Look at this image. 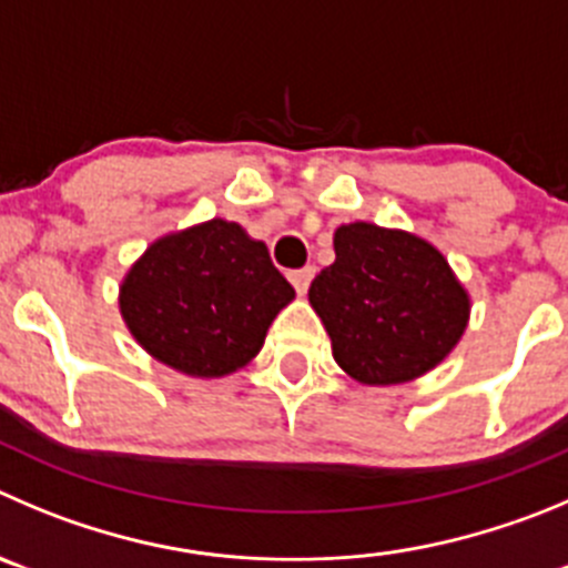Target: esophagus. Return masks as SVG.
<instances>
[{
    "label": "esophagus",
    "mask_w": 568,
    "mask_h": 568,
    "mask_svg": "<svg viewBox=\"0 0 568 568\" xmlns=\"http://www.w3.org/2000/svg\"><path fill=\"white\" fill-rule=\"evenodd\" d=\"M314 274H316L314 266L296 268V272L288 274V280H291V285H294V288H296V294L302 296V294H305V291H308V285H311V280H314Z\"/></svg>",
    "instance_id": "obj_1"
}]
</instances>
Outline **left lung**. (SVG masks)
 I'll return each instance as SVG.
<instances>
[{
    "mask_svg": "<svg viewBox=\"0 0 568 568\" xmlns=\"http://www.w3.org/2000/svg\"><path fill=\"white\" fill-rule=\"evenodd\" d=\"M333 252L308 302L349 378L409 384L452 356L470 322V294L434 243L353 221L333 232Z\"/></svg>",
    "mask_w": 568,
    "mask_h": 568,
    "instance_id": "left-lung-1",
    "label": "left lung"
}]
</instances>
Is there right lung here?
I'll return each instance as SVG.
<instances>
[{
    "mask_svg": "<svg viewBox=\"0 0 568 568\" xmlns=\"http://www.w3.org/2000/svg\"><path fill=\"white\" fill-rule=\"evenodd\" d=\"M294 300L268 248L210 219L156 237L120 280V316L153 362L190 378H226L260 353Z\"/></svg>",
    "mask_w": 568,
    "mask_h": 568,
    "instance_id": "obj_1",
    "label": "right lung"
}]
</instances>
